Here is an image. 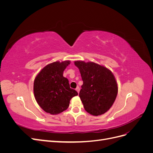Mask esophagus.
Listing matches in <instances>:
<instances>
[{"label": "esophagus", "mask_w": 153, "mask_h": 153, "mask_svg": "<svg viewBox=\"0 0 153 153\" xmlns=\"http://www.w3.org/2000/svg\"><path fill=\"white\" fill-rule=\"evenodd\" d=\"M76 91H77L78 93H79V92H80V87L78 86V87L76 88Z\"/></svg>", "instance_id": "esophagus-1"}]
</instances>
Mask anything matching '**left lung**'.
I'll return each instance as SVG.
<instances>
[{"label":"left lung","mask_w":153,"mask_h":153,"mask_svg":"<svg viewBox=\"0 0 153 153\" xmlns=\"http://www.w3.org/2000/svg\"><path fill=\"white\" fill-rule=\"evenodd\" d=\"M83 85L79 96L85 110L93 115L105 114L112 106L117 94V82L112 73L94 62L75 61Z\"/></svg>","instance_id":"left-lung-1"}]
</instances>
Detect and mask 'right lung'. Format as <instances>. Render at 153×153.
Instances as JSON below:
<instances>
[{"label": "right lung", "mask_w": 153, "mask_h": 153, "mask_svg": "<svg viewBox=\"0 0 153 153\" xmlns=\"http://www.w3.org/2000/svg\"><path fill=\"white\" fill-rule=\"evenodd\" d=\"M69 62L57 61L48 64L35 78V98L46 112L55 115L63 112L68 108L73 97L78 95V92L69 87L68 78L63 76Z\"/></svg>", "instance_id": "add662e5"}]
</instances>
